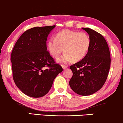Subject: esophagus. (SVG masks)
<instances>
[{"label":"esophagus","instance_id":"obj_1","mask_svg":"<svg viewBox=\"0 0 123 123\" xmlns=\"http://www.w3.org/2000/svg\"><path fill=\"white\" fill-rule=\"evenodd\" d=\"M62 68H63V70H65V69H66V68H68V66H65V65H62Z\"/></svg>","mask_w":123,"mask_h":123}]
</instances>
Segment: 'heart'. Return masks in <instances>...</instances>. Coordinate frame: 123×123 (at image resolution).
I'll return each mask as SVG.
<instances>
[{
    "mask_svg": "<svg viewBox=\"0 0 123 123\" xmlns=\"http://www.w3.org/2000/svg\"><path fill=\"white\" fill-rule=\"evenodd\" d=\"M90 46V38L85 32L65 30L55 36V40L50 39L47 48L49 53L55 58L62 53L65 54L58 59L59 63H66L73 61H80L86 56Z\"/></svg>",
    "mask_w": 123,
    "mask_h": 123,
    "instance_id": "b5f03b06",
    "label": "heart"
}]
</instances>
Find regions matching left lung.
Masks as SVG:
<instances>
[{
	"label": "left lung",
	"instance_id": "1",
	"mask_svg": "<svg viewBox=\"0 0 123 123\" xmlns=\"http://www.w3.org/2000/svg\"><path fill=\"white\" fill-rule=\"evenodd\" d=\"M82 28L89 35L90 46L86 56L70 66L73 77L69 85L77 94L87 96L94 94L104 85L111 66V58L103 36L90 28Z\"/></svg>",
	"mask_w": 123,
	"mask_h": 123
}]
</instances>
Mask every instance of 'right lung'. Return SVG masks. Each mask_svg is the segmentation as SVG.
<instances>
[{
    "label": "right lung",
    "instance_id": "right-lung-1",
    "mask_svg": "<svg viewBox=\"0 0 123 123\" xmlns=\"http://www.w3.org/2000/svg\"><path fill=\"white\" fill-rule=\"evenodd\" d=\"M55 27H34L26 31L12 50L11 61L13 80L20 91L30 97L45 95L54 79L63 70L55 63L46 47L48 35Z\"/></svg>",
    "mask_w": 123,
    "mask_h": 123
}]
</instances>
